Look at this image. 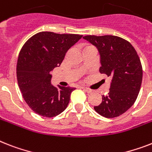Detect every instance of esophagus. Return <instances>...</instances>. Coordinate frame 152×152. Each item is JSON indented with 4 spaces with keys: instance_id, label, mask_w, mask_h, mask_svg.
<instances>
[{
    "instance_id": "obj_1",
    "label": "esophagus",
    "mask_w": 152,
    "mask_h": 152,
    "mask_svg": "<svg viewBox=\"0 0 152 152\" xmlns=\"http://www.w3.org/2000/svg\"><path fill=\"white\" fill-rule=\"evenodd\" d=\"M83 89L86 92H87V93H93L94 92L93 90H91V89L90 88H87V87H83Z\"/></svg>"
}]
</instances>
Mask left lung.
Instances as JSON below:
<instances>
[{"label":"left lung","instance_id":"left-lung-1","mask_svg":"<svg viewBox=\"0 0 152 152\" xmlns=\"http://www.w3.org/2000/svg\"><path fill=\"white\" fill-rule=\"evenodd\" d=\"M100 54L99 72L112 79L109 92L94 110L105 118L119 116L134 104L142 83L143 70L137 53L127 40L116 36H85Z\"/></svg>","mask_w":152,"mask_h":152}]
</instances>
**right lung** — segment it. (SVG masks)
Wrapping results in <instances>:
<instances>
[{
    "instance_id": "right-lung-1",
    "label": "right lung",
    "mask_w": 152,
    "mask_h": 152,
    "mask_svg": "<svg viewBox=\"0 0 152 152\" xmlns=\"http://www.w3.org/2000/svg\"><path fill=\"white\" fill-rule=\"evenodd\" d=\"M82 37L40 32L21 49L16 68L18 87L25 102L37 114L50 118L67 108L76 88L53 86L50 72L60 66L69 49Z\"/></svg>"
}]
</instances>
